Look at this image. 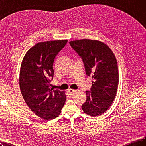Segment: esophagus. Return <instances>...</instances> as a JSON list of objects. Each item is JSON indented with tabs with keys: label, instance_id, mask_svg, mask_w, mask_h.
<instances>
[{
	"label": "esophagus",
	"instance_id": "1",
	"mask_svg": "<svg viewBox=\"0 0 146 146\" xmlns=\"http://www.w3.org/2000/svg\"><path fill=\"white\" fill-rule=\"evenodd\" d=\"M68 92L69 93H70V94H72V93L75 92H76V90H74V89H69L68 90Z\"/></svg>",
	"mask_w": 146,
	"mask_h": 146
}]
</instances>
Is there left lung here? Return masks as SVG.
Returning a JSON list of instances; mask_svg holds the SVG:
<instances>
[{"label":"left lung","instance_id":"8db88e82","mask_svg":"<svg viewBox=\"0 0 146 146\" xmlns=\"http://www.w3.org/2000/svg\"><path fill=\"white\" fill-rule=\"evenodd\" d=\"M82 59L87 76L92 77L90 92L86 91L83 111L92 117L101 115L112 104L117 92L119 70L115 55L106 44L83 39L69 42Z\"/></svg>","mask_w":146,"mask_h":146}]
</instances>
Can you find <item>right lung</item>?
I'll return each mask as SVG.
<instances>
[{"instance_id": "obj_1", "label": "right lung", "mask_w": 146, "mask_h": 146, "mask_svg": "<svg viewBox=\"0 0 146 146\" xmlns=\"http://www.w3.org/2000/svg\"><path fill=\"white\" fill-rule=\"evenodd\" d=\"M67 42V39L39 42L27 51L21 62L19 84L23 99L33 113L46 120L58 117L65 103V92L50 86L54 59Z\"/></svg>"}]
</instances>
